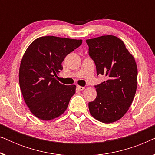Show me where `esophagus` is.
<instances>
[{
	"mask_svg": "<svg viewBox=\"0 0 155 155\" xmlns=\"http://www.w3.org/2000/svg\"><path fill=\"white\" fill-rule=\"evenodd\" d=\"M78 87V90H84V87H82V86H79V85H78V87Z\"/></svg>",
	"mask_w": 155,
	"mask_h": 155,
	"instance_id": "esophagus-1",
	"label": "esophagus"
}]
</instances>
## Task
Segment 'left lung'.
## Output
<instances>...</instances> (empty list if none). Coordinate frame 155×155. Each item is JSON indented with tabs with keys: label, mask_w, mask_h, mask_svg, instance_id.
Wrapping results in <instances>:
<instances>
[{
	"label": "left lung",
	"mask_w": 155,
	"mask_h": 155,
	"mask_svg": "<svg viewBox=\"0 0 155 155\" xmlns=\"http://www.w3.org/2000/svg\"><path fill=\"white\" fill-rule=\"evenodd\" d=\"M89 55L97 75L106 81L95 85L97 97L89 102L90 114L105 124L117 121L128 111L137 89V68L135 58L124 41L113 35L87 39Z\"/></svg>",
	"instance_id": "1"
}]
</instances>
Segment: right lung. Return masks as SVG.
Returning <instances> with one entry per match:
<instances>
[{
  "label": "right lung",
  "mask_w": 155,
  "mask_h": 155,
  "mask_svg": "<svg viewBox=\"0 0 155 155\" xmlns=\"http://www.w3.org/2000/svg\"><path fill=\"white\" fill-rule=\"evenodd\" d=\"M82 42V39L46 36L35 39L25 51L19 82L27 106L39 119H54L67 109L76 86L60 83L56 74L63 69L61 63L65 56Z\"/></svg>",
  "instance_id": "right-lung-1"
}]
</instances>
